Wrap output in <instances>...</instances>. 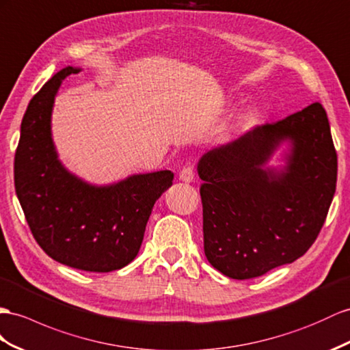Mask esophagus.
<instances>
[{"instance_id": "obj_1", "label": "esophagus", "mask_w": 350, "mask_h": 350, "mask_svg": "<svg viewBox=\"0 0 350 350\" xmlns=\"http://www.w3.org/2000/svg\"><path fill=\"white\" fill-rule=\"evenodd\" d=\"M193 178H195V174H193V168L191 165L182 168V172L178 173V180H182L185 183L193 182Z\"/></svg>"}]
</instances>
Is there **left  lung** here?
<instances>
[{"instance_id": "8db88e82", "label": "left lung", "mask_w": 350, "mask_h": 350, "mask_svg": "<svg viewBox=\"0 0 350 350\" xmlns=\"http://www.w3.org/2000/svg\"><path fill=\"white\" fill-rule=\"evenodd\" d=\"M287 145L284 165L269 166ZM204 252L232 280L293 263L315 243L333 201L337 154L327 112L312 103L205 152L198 161Z\"/></svg>"}]
</instances>
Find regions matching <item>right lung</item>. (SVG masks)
I'll list each match as a JSON object with an SVG mask.
<instances>
[{
    "mask_svg": "<svg viewBox=\"0 0 350 350\" xmlns=\"http://www.w3.org/2000/svg\"><path fill=\"white\" fill-rule=\"evenodd\" d=\"M66 66L42 85L26 109L14 157V187L38 245L53 260L87 272H112L137 256L154 204L170 186V170L92 185L60 163L51 113Z\"/></svg>",
    "mask_w": 350,
    "mask_h": 350,
    "instance_id": "obj_1",
    "label": "right lung"
}]
</instances>
